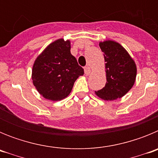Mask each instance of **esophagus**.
Wrapping results in <instances>:
<instances>
[{"mask_svg":"<svg viewBox=\"0 0 158 158\" xmlns=\"http://www.w3.org/2000/svg\"><path fill=\"white\" fill-rule=\"evenodd\" d=\"M84 70H85V75H89L90 74V73H91V69H90V68H89V66L85 67Z\"/></svg>","mask_w":158,"mask_h":158,"instance_id":"34e87169","label":"esophagus"}]
</instances>
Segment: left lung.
Segmentation results:
<instances>
[{
  "label": "left lung",
  "mask_w": 158,
  "mask_h": 158,
  "mask_svg": "<svg viewBox=\"0 0 158 158\" xmlns=\"http://www.w3.org/2000/svg\"><path fill=\"white\" fill-rule=\"evenodd\" d=\"M104 52L107 82L96 94L103 100H113L121 98L133 87L137 74L135 62L127 51L115 41L100 42Z\"/></svg>",
  "instance_id": "obj_1"
}]
</instances>
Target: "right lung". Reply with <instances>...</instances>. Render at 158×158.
<instances>
[{"mask_svg":"<svg viewBox=\"0 0 158 158\" xmlns=\"http://www.w3.org/2000/svg\"><path fill=\"white\" fill-rule=\"evenodd\" d=\"M70 41L59 39L37 57L32 69V81L47 100L57 101L69 96L84 69L70 53Z\"/></svg>","mask_w":158,"mask_h":158,"instance_id":"add662e5","label":"right lung"}]
</instances>
